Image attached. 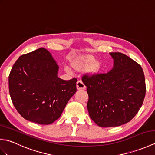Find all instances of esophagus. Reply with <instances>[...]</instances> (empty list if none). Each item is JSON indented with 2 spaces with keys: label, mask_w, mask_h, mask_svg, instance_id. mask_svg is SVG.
Masks as SVG:
<instances>
[{
  "label": "esophagus",
  "mask_w": 155,
  "mask_h": 155,
  "mask_svg": "<svg viewBox=\"0 0 155 155\" xmlns=\"http://www.w3.org/2000/svg\"><path fill=\"white\" fill-rule=\"evenodd\" d=\"M85 86L84 84L83 83V82L81 81H78L77 83V89L78 91H81V90H84L85 89Z\"/></svg>",
  "instance_id": "obj_1"
}]
</instances>
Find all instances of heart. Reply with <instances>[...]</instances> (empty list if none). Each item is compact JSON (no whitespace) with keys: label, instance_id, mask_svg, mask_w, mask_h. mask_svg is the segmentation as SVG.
<instances>
[{"label":"heart","instance_id":"b5f03b06","mask_svg":"<svg viewBox=\"0 0 155 155\" xmlns=\"http://www.w3.org/2000/svg\"><path fill=\"white\" fill-rule=\"evenodd\" d=\"M71 65L74 71L87 70V73L90 75L97 74L101 69V63L91 54L77 56L72 60Z\"/></svg>","mask_w":155,"mask_h":155}]
</instances>
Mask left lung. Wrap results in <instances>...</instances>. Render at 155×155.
<instances>
[{"label": "left lung", "mask_w": 155, "mask_h": 155, "mask_svg": "<svg viewBox=\"0 0 155 155\" xmlns=\"http://www.w3.org/2000/svg\"><path fill=\"white\" fill-rule=\"evenodd\" d=\"M110 54L114 64L109 72L82 78L87 87L89 116L101 127L120 126L133 119L146 93L140 65L120 52Z\"/></svg>", "instance_id": "obj_1"}]
</instances>
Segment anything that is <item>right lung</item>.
<instances>
[{"instance_id":"right-lung-1","label":"right lung","mask_w":155,"mask_h":155,"mask_svg":"<svg viewBox=\"0 0 155 155\" xmlns=\"http://www.w3.org/2000/svg\"><path fill=\"white\" fill-rule=\"evenodd\" d=\"M58 66L47 49L40 48L18 58L8 77L15 108L26 120L50 124L61 117L77 92V78L58 77Z\"/></svg>"}]
</instances>
